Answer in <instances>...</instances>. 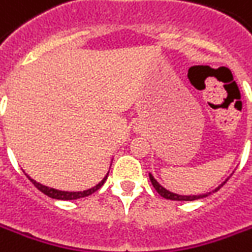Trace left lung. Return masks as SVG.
<instances>
[{
    "instance_id": "1",
    "label": "left lung",
    "mask_w": 252,
    "mask_h": 252,
    "mask_svg": "<svg viewBox=\"0 0 252 252\" xmlns=\"http://www.w3.org/2000/svg\"><path fill=\"white\" fill-rule=\"evenodd\" d=\"M149 178H150V182L153 185V188L156 189V191L161 196V197L167 198V200H176V201H193V200H198V198H203V197H207V196H210L211 193L214 191L220 190V186H223L225 182H226L227 179H229V176H227L226 179L222 182V184L218 186V188H215L212 191H208V193H203V194H189V196H185V194H178V193H172V191L167 190L162 185H160L157 181L155 179V176L152 175V174H149Z\"/></svg>"
}]
</instances>
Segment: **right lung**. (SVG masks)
<instances>
[{
    "label": "right lung",
    "instance_id": "right-lung-1",
    "mask_svg": "<svg viewBox=\"0 0 252 252\" xmlns=\"http://www.w3.org/2000/svg\"><path fill=\"white\" fill-rule=\"evenodd\" d=\"M113 161V160H112ZM112 165V164H110ZM27 175V174H26ZM107 176H109V172L104 175V178L99 182L97 185H95L94 188H91V189H87V190H83V191H66V190H59V189H54V188H49V186H45V185L40 184V182H37V181H34L32 178L27 175V178L30 179L32 182V185L41 190L44 194H47L48 197H52V198H56V200H77V198H83V197H87V196H90L92 193H95L97 189H100L103 184L106 182V179H107Z\"/></svg>",
    "mask_w": 252,
    "mask_h": 252
}]
</instances>
